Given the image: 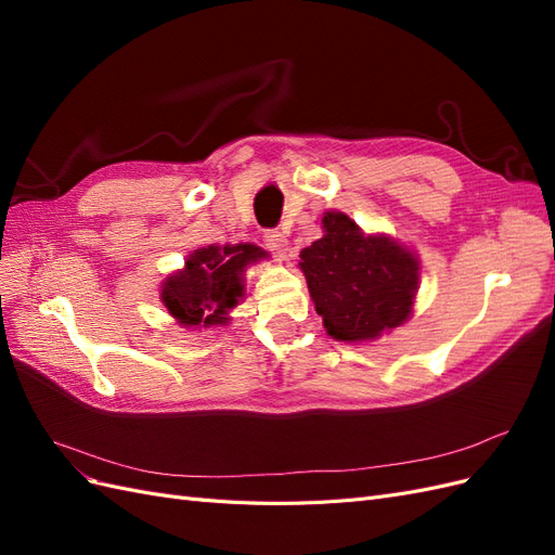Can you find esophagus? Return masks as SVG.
Segmentation results:
<instances>
[{"label":"esophagus","instance_id":"1","mask_svg":"<svg viewBox=\"0 0 555 555\" xmlns=\"http://www.w3.org/2000/svg\"><path fill=\"white\" fill-rule=\"evenodd\" d=\"M263 243H266L268 249L273 251L275 257H280V259L287 257L289 241H287V236H284L282 231H266V233H263Z\"/></svg>","mask_w":555,"mask_h":555}]
</instances>
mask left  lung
<instances>
[{
	"label": "left lung",
	"mask_w": 555,
	"mask_h": 555,
	"mask_svg": "<svg viewBox=\"0 0 555 555\" xmlns=\"http://www.w3.org/2000/svg\"><path fill=\"white\" fill-rule=\"evenodd\" d=\"M324 236L300 249L317 314L340 343H373L412 317L418 257L386 233H365L349 215L326 210Z\"/></svg>",
	"instance_id": "left-lung-1"
}]
</instances>
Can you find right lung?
Returning a JSON list of instances; mask_svg holds the SVG:
<instances>
[{
	"mask_svg": "<svg viewBox=\"0 0 555 555\" xmlns=\"http://www.w3.org/2000/svg\"><path fill=\"white\" fill-rule=\"evenodd\" d=\"M268 251L251 245H206L190 251L180 271L162 282L164 308L184 328L227 326L231 310L245 298V273Z\"/></svg>",
	"mask_w": 555,
	"mask_h": 555,
	"instance_id": "1",
	"label": "right lung"
}]
</instances>
